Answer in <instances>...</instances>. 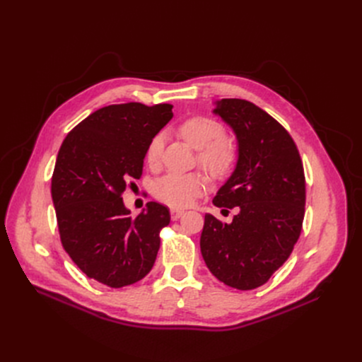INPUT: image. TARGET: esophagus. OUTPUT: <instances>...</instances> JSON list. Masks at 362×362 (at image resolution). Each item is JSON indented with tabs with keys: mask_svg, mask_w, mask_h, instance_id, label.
<instances>
[{
	"mask_svg": "<svg viewBox=\"0 0 362 362\" xmlns=\"http://www.w3.org/2000/svg\"><path fill=\"white\" fill-rule=\"evenodd\" d=\"M183 214H185V211H183V210H179V208H171V210H170L171 220H179Z\"/></svg>",
	"mask_w": 362,
	"mask_h": 362,
	"instance_id": "34e87169",
	"label": "esophagus"
}]
</instances>
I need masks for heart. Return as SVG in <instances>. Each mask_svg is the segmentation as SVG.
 Segmentation results:
<instances>
[{
    "label": "heart",
    "instance_id": "1",
    "mask_svg": "<svg viewBox=\"0 0 362 362\" xmlns=\"http://www.w3.org/2000/svg\"><path fill=\"white\" fill-rule=\"evenodd\" d=\"M180 138L198 149V163L216 179H223L232 173L238 161V152L233 142L223 136V127L218 122L205 117H187L177 126ZM163 136L154 135L146 145L145 160L148 165H156L160 157ZM206 179L199 171L191 173H168L160 177L152 187L154 197L170 206L183 208L192 205L205 191Z\"/></svg>",
    "mask_w": 362,
    "mask_h": 362
}]
</instances>
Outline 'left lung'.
Masks as SVG:
<instances>
[{
  "label": "left lung",
  "instance_id": "8db88e82",
  "mask_svg": "<svg viewBox=\"0 0 362 362\" xmlns=\"http://www.w3.org/2000/svg\"><path fill=\"white\" fill-rule=\"evenodd\" d=\"M213 112L238 139L236 167L213 204L238 214L229 224L205 214L201 254L220 281L251 291L292 254L305 213V176L292 136L269 112L238 98L217 101Z\"/></svg>",
  "mask_w": 362,
  "mask_h": 362
}]
</instances>
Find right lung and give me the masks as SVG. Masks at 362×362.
<instances>
[{
	"instance_id": "1",
	"label": "right lung",
	"mask_w": 362,
	"mask_h": 362,
	"mask_svg": "<svg viewBox=\"0 0 362 362\" xmlns=\"http://www.w3.org/2000/svg\"><path fill=\"white\" fill-rule=\"evenodd\" d=\"M173 105L141 103L100 108L63 141L51 195L63 248L89 277L110 288L144 279L156 262L168 208L148 202L130 217L122 194L142 176L151 138L173 117Z\"/></svg>"
}]
</instances>
